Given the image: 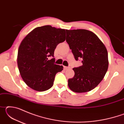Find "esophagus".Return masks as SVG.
<instances>
[{"instance_id": "esophagus-1", "label": "esophagus", "mask_w": 124, "mask_h": 124, "mask_svg": "<svg viewBox=\"0 0 124 124\" xmlns=\"http://www.w3.org/2000/svg\"><path fill=\"white\" fill-rule=\"evenodd\" d=\"M63 68L64 70H68V69L70 68V67H66V66H63Z\"/></svg>"}]
</instances>
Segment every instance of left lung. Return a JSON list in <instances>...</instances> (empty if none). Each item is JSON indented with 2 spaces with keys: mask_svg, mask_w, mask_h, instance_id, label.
<instances>
[{
  "mask_svg": "<svg viewBox=\"0 0 124 124\" xmlns=\"http://www.w3.org/2000/svg\"><path fill=\"white\" fill-rule=\"evenodd\" d=\"M66 41L77 61L83 65L73 68L75 75L68 79V86L78 93L89 92L103 79L108 68V52L95 33L86 29L66 30Z\"/></svg>",
  "mask_w": 124,
  "mask_h": 124,
  "instance_id": "1",
  "label": "left lung"
}]
</instances>
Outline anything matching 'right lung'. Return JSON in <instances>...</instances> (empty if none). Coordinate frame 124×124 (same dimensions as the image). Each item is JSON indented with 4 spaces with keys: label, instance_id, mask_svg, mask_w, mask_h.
<instances>
[{
    "label": "right lung",
    "instance_id": "add662e5",
    "mask_svg": "<svg viewBox=\"0 0 124 124\" xmlns=\"http://www.w3.org/2000/svg\"><path fill=\"white\" fill-rule=\"evenodd\" d=\"M66 40V30L50 25L37 27L23 39L18 50L17 65L23 80L31 89L44 91L54 84L62 66L54 63V49Z\"/></svg>",
    "mask_w": 124,
    "mask_h": 124
}]
</instances>
